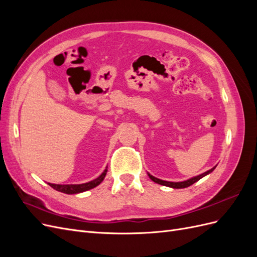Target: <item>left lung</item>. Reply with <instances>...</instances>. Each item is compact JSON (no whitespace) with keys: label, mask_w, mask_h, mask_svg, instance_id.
Here are the masks:
<instances>
[{"label":"left lung","mask_w":257,"mask_h":257,"mask_svg":"<svg viewBox=\"0 0 257 257\" xmlns=\"http://www.w3.org/2000/svg\"><path fill=\"white\" fill-rule=\"evenodd\" d=\"M214 168H215V167L211 168L210 170H208V172H206V173H204V174H201V175H199V176H197V177L191 178V179H189V180L182 181V182H169V181H164V180H161V179H158V178H155V177L151 176L150 174H148V175H149L151 180L154 181L155 183H159V184L165 185V186H169V188H174V189H183V188H188V186H190V185H192L193 183H195L196 181H198L199 179H201L203 177H205L206 175L210 174Z\"/></svg>","instance_id":"8db88e82"}]
</instances>
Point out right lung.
<instances>
[{
	"label": "right lung",
	"mask_w": 257,
	"mask_h": 257,
	"mask_svg": "<svg viewBox=\"0 0 257 257\" xmlns=\"http://www.w3.org/2000/svg\"><path fill=\"white\" fill-rule=\"evenodd\" d=\"M106 173H107V168L104 170V173L98 178L94 179L93 181H90L88 183H83V184H52V183H48V184L51 186V188H53L54 190H57L59 192L66 193V194H77V193H81V192L95 188V186H97L100 182L104 180Z\"/></svg>",
	"instance_id": "add662e5"
}]
</instances>
